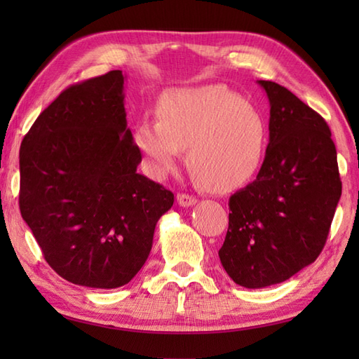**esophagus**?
Returning <instances> with one entry per match:
<instances>
[{"label": "esophagus", "mask_w": 359, "mask_h": 359, "mask_svg": "<svg viewBox=\"0 0 359 359\" xmlns=\"http://www.w3.org/2000/svg\"><path fill=\"white\" fill-rule=\"evenodd\" d=\"M197 202V199L194 196H189V194H184V193H179L177 194V203L180 205V207H193V205Z\"/></svg>", "instance_id": "esophagus-1"}]
</instances>
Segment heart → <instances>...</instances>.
<instances>
[{"instance_id":"b5f03b06","label":"heart","mask_w":359,"mask_h":359,"mask_svg":"<svg viewBox=\"0 0 359 359\" xmlns=\"http://www.w3.org/2000/svg\"><path fill=\"white\" fill-rule=\"evenodd\" d=\"M160 120L144 118L134 140L152 172L165 175L188 148V165L210 191H230L262 165L266 125L255 106L224 86L179 88L165 94Z\"/></svg>"}]
</instances>
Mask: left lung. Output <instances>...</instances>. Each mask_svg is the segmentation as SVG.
<instances>
[{
  "mask_svg": "<svg viewBox=\"0 0 359 359\" xmlns=\"http://www.w3.org/2000/svg\"><path fill=\"white\" fill-rule=\"evenodd\" d=\"M270 102V142L253 184L230 197L220 262L236 284L284 282L321 253L342 184L325 120L293 93L259 80Z\"/></svg>",
  "mask_w": 359,
  "mask_h": 359,
  "instance_id": "8db88e82",
  "label": "left lung"
}]
</instances>
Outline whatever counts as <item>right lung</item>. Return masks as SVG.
<instances>
[{
	"mask_svg": "<svg viewBox=\"0 0 359 359\" xmlns=\"http://www.w3.org/2000/svg\"><path fill=\"white\" fill-rule=\"evenodd\" d=\"M125 75L65 89L20 151V211L53 270L72 284L117 288L147 262L174 194L137 172Z\"/></svg>",
	"mask_w": 359,
	"mask_h": 359,
	"instance_id": "1",
	"label": "right lung"
}]
</instances>
